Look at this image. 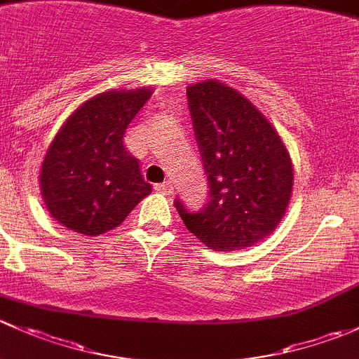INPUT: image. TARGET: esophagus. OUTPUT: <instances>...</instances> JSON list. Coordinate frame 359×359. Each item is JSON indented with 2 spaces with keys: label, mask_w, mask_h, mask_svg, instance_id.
<instances>
[{
  "label": "esophagus",
  "mask_w": 359,
  "mask_h": 359,
  "mask_svg": "<svg viewBox=\"0 0 359 359\" xmlns=\"http://www.w3.org/2000/svg\"><path fill=\"white\" fill-rule=\"evenodd\" d=\"M155 190L161 191V194H164V195H171L172 191H175V187H172L171 181H164V183L155 184Z\"/></svg>",
  "instance_id": "1"
}]
</instances>
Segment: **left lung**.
<instances>
[{
	"label": "left lung",
	"instance_id": "1",
	"mask_svg": "<svg viewBox=\"0 0 359 359\" xmlns=\"http://www.w3.org/2000/svg\"><path fill=\"white\" fill-rule=\"evenodd\" d=\"M209 201L181 219L209 249L240 250L266 238L285 216L294 184L289 150L271 123L242 93L207 79L187 88Z\"/></svg>",
	"mask_w": 359,
	"mask_h": 359
}]
</instances>
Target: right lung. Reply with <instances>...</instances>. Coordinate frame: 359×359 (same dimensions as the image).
<instances>
[{
    "label": "right lung",
    "instance_id": "obj_1",
    "mask_svg": "<svg viewBox=\"0 0 359 359\" xmlns=\"http://www.w3.org/2000/svg\"><path fill=\"white\" fill-rule=\"evenodd\" d=\"M154 91H105L74 110L41 165L48 212L69 230L97 236L114 230L152 191L123 138Z\"/></svg>",
    "mask_w": 359,
    "mask_h": 359
}]
</instances>
